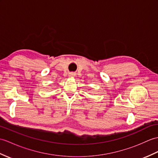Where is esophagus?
I'll list each match as a JSON object with an SVG mask.
<instances>
[{
	"mask_svg": "<svg viewBox=\"0 0 158 158\" xmlns=\"http://www.w3.org/2000/svg\"><path fill=\"white\" fill-rule=\"evenodd\" d=\"M75 75V74L74 73H69V77H74Z\"/></svg>",
	"mask_w": 158,
	"mask_h": 158,
	"instance_id": "esophagus-1",
	"label": "esophagus"
}]
</instances>
